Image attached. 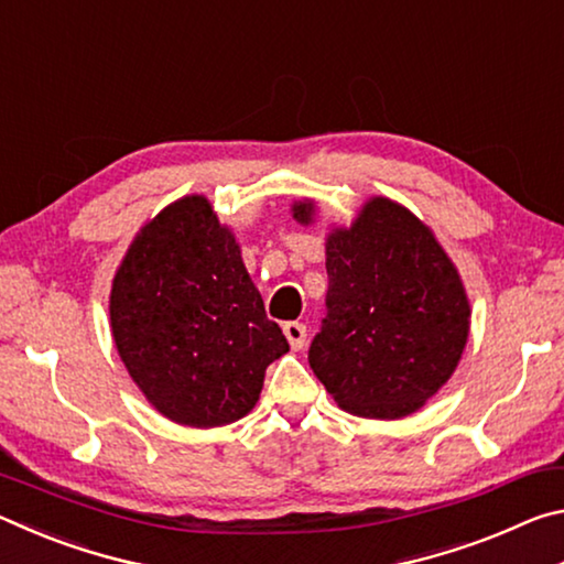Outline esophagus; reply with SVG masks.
Wrapping results in <instances>:
<instances>
[{"instance_id": "34e87169", "label": "esophagus", "mask_w": 564, "mask_h": 564, "mask_svg": "<svg viewBox=\"0 0 564 564\" xmlns=\"http://www.w3.org/2000/svg\"><path fill=\"white\" fill-rule=\"evenodd\" d=\"M283 333H285V338H289V343H291V348H293V350H301V348L305 346V336H308V330H305L303 323H299V321L285 323V326H283Z\"/></svg>"}]
</instances>
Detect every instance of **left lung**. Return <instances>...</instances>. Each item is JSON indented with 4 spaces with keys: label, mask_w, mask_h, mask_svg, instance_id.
<instances>
[{
    "label": "left lung",
    "mask_w": 564,
    "mask_h": 564,
    "mask_svg": "<svg viewBox=\"0 0 564 564\" xmlns=\"http://www.w3.org/2000/svg\"><path fill=\"white\" fill-rule=\"evenodd\" d=\"M303 226L316 204H293ZM326 318L308 362L333 400L358 417L415 413L455 373L470 301L431 228L390 198L366 202L326 238Z\"/></svg>",
    "instance_id": "left-lung-1"
}]
</instances>
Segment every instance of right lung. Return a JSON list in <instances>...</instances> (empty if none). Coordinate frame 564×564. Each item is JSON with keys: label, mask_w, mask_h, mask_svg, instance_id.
Wrapping results in <instances>:
<instances>
[{"label": "right lung", "mask_w": 564, "mask_h": 564, "mask_svg": "<svg viewBox=\"0 0 564 564\" xmlns=\"http://www.w3.org/2000/svg\"><path fill=\"white\" fill-rule=\"evenodd\" d=\"M111 336L161 415L218 427L251 413L265 368L289 352L231 228L206 196H184L133 238L109 295Z\"/></svg>", "instance_id": "add662e5"}]
</instances>
